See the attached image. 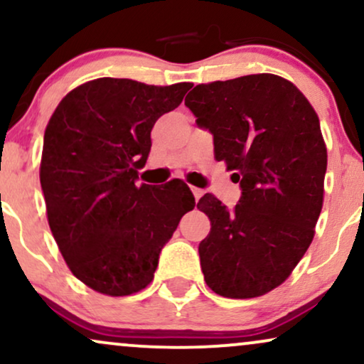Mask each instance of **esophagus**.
<instances>
[{
  "label": "esophagus",
  "mask_w": 364,
  "mask_h": 364,
  "mask_svg": "<svg viewBox=\"0 0 364 364\" xmlns=\"http://www.w3.org/2000/svg\"><path fill=\"white\" fill-rule=\"evenodd\" d=\"M191 191H193V196H195L196 201L200 200L201 195H203V190H200V188H196V186H191Z\"/></svg>",
  "instance_id": "34e87169"
}]
</instances>
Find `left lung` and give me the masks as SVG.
Segmentation results:
<instances>
[{
    "label": "left lung",
    "mask_w": 364,
    "mask_h": 364,
    "mask_svg": "<svg viewBox=\"0 0 364 364\" xmlns=\"http://www.w3.org/2000/svg\"><path fill=\"white\" fill-rule=\"evenodd\" d=\"M185 105L242 188L232 211L210 193L198 201L211 223L198 247L206 285L230 299L264 296L314 238L328 166L319 117L292 82L272 73L200 84Z\"/></svg>",
    "instance_id": "1"
}]
</instances>
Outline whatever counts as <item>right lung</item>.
<instances>
[{
	"mask_svg": "<svg viewBox=\"0 0 364 364\" xmlns=\"http://www.w3.org/2000/svg\"><path fill=\"white\" fill-rule=\"evenodd\" d=\"M190 82L166 87L102 77L68 92L45 129L40 183L68 269L105 296L139 292L195 196L181 179L136 185L151 129Z\"/></svg>",
	"mask_w": 364,
	"mask_h": 364,
	"instance_id": "right-lung-1",
	"label": "right lung"
}]
</instances>
